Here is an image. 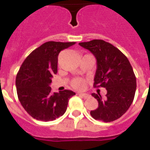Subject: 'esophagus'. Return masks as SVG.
Segmentation results:
<instances>
[{"mask_svg":"<svg viewBox=\"0 0 150 150\" xmlns=\"http://www.w3.org/2000/svg\"><path fill=\"white\" fill-rule=\"evenodd\" d=\"M81 97H82L83 99H87L89 97V95L87 93H79V94Z\"/></svg>","mask_w":150,"mask_h":150,"instance_id":"34e87169","label":"esophagus"}]
</instances>
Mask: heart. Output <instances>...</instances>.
Returning a JSON list of instances; mask_svg holds the SVG:
<instances>
[{"label":"heart","instance_id":"heart-1","mask_svg":"<svg viewBox=\"0 0 150 150\" xmlns=\"http://www.w3.org/2000/svg\"><path fill=\"white\" fill-rule=\"evenodd\" d=\"M71 86L74 88L78 89H82L84 88L85 86V81L82 79H79V78H76L71 81Z\"/></svg>","mask_w":150,"mask_h":150}]
</instances>
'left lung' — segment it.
Listing matches in <instances>:
<instances>
[{
	"label": "left lung",
	"mask_w": 150,
	"mask_h": 150,
	"mask_svg": "<svg viewBox=\"0 0 150 150\" xmlns=\"http://www.w3.org/2000/svg\"><path fill=\"white\" fill-rule=\"evenodd\" d=\"M79 44L89 50L96 59L94 87H103L107 91L104 98L100 94H92L99 104L90 114L94 119L104 122L115 121L128 110L135 97L136 78L132 67L121 50L103 40Z\"/></svg>",
	"instance_id": "obj_1"
}]
</instances>
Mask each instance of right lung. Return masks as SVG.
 <instances>
[{
	"instance_id": "add662e5",
	"label": "right lung",
	"mask_w": 150,
	"mask_h": 150,
	"mask_svg": "<svg viewBox=\"0 0 150 150\" xmlns=\"http://www.w3.org/2000/svg\"><path fill=\"white\" fill-rule=\"evenodd\" d=\"M75 42L49 41L27 57L16 75L18 100L25 111L36 120L54 121L65 113L69 99L75 95L65 89L51 93L50 85L57 72V57L61 50Z\"/></svg>"
}]
</instances>
